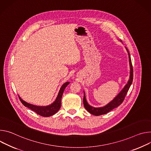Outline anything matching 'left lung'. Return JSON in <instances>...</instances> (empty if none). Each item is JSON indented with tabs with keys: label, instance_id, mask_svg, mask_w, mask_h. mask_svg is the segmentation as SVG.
Returning <instances> with one entry per match:
<instances>
[{
	"label": "left lung",
	"instance_id": "obj_1",
	"mask_svg": "<svg viewBox=\"0 0 151 151\" xmlns=\"http://www.w3.org/2000/svg\"><path fill=\"white\" fill-rule=\"evenodd\" d=\"M128 56H129V65H130V76H129V79L128 81V83L125 85V86L124 88V89L121 91V92L116 96L112 101L109 103L106 106L103 107H98V108H95L92 106H91L86 101V99L85 98V92H84V97H83V104H84V106L86 110H88L91 114L95 115V116H99L101 114H104L107 113H109L110 111L112 110L114 108L118 107L119 105H121L122 102L124 101V100L125 98V96L130 88V86L131 85V83L132 82L133 80V68H132V62H131V59L130 57L129 53L128 52V49L126 48Z\"/></svg>",
	"mask_w": 151,
	"mask_h": 151
}]
</instances>
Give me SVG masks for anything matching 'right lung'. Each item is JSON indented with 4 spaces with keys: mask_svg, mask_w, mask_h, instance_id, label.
Returning a JSON list of instances; mask_svg holds the SVG:
<instances>
[{
    "mask_svg": "<svg viewBox=\"0 0 151 151\" xmlns=\"http://www.w3.org/2000/svg\"><path fill=\"white\" fill-rule=\"evenodd\" d=\"M69 82H66L62 86V87L60 89V91L59 92V93L58 95V96L53 103H52L51 105L45 106V107H40V106H37L32 105L30 104H29L24 101L19 96V99L22 103L25 106L28 107L29 109H31L33 111H35L38 114L44 116V117H48L50 116H52L56 113L60 109V106H61V99L63 93V91L65 89V88L68 85Z\"/></svg>",
    "mask_w": 151,
    "mask_h": 151,
    "instance_id": "right-lung-1",
    "label": "right lung"
}]
</instances>
